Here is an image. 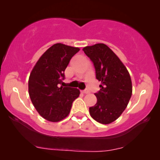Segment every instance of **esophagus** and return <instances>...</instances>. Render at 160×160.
<instances>
[{
  "mask_svg": "<svg viewBox=\"0 0 160 160\" xmlns=\"http://www.w3.org/2000/svg\"><path fill=\"white\" fill-rule=\"evenodd\" d=\"M82 93H89L90 91L88 90H82Z\"/></svg>",
  "mask_w": 160,
  "mask_h": 160,
  "instance_id": "1",
  "label": "esophagus"
}]
</instances>
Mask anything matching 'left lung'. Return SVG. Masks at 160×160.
Masks as SVG:
<instances>
[{
    "mask_svg": "<svg viewBox=\"0 0 160 160\" xmlns=\"http://www.w3.org/2000/svg\"><path fill=\"white\" fill-rule=\"evenodd\" d=\"M93 63L96 78L101 82L95 93L97 104L90 114L101 124H110L120 117L132 97V80L128 71L115 53L105 44L98 43L83 49Z\"/></svg>",
    "mask_w": 160,
    "mask_h": 160,
    "instance_id": "obj_1",
    "label": "left lung"
}]
</instances>
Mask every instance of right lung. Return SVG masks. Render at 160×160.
Wrapping results in <instances>:
<instances>
[{
  "mask_svg": "<svg viewBox=\"0 0 160 160\" xmlns=\"http://www.w3.org/2000/svg\"><path fill=\"white\" fill-rule=\"evenodd\" d=\"M80 49L56 43L39 58L28 80V93L38 114L49 122L62 120L80 95L77 88L60 87L66 68Z\"/></svg>",
  "mask_w": 160,
  "mask_h": 160,
  "instance_id": "right-lung-1",
  "label": "right lung"
}]
</instances>
